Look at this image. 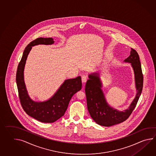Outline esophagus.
Listing matches in <instances>:
<instances>
[{"label":"esophagus","mask_w":156,"mask_h":156,"mask_svg":"<svg viewBox=\"0 0 156 156\" xmlns=\"http://www.w3.org/2000/svg\"><path fill=\"white\" fill-rule=\"evenodd\" d=\"M87 80H88V77L85 76V75H83L82 76V82L83 83H86V82L87 81Z\"/></svg>","instance_id":"34e87169"}]
</instances>
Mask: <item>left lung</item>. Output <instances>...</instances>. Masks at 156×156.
<instances>
[{"label": "left lung", "mask_w": 156, "mask_h": 156, "mask_svg": "<svg viewBox=\"0 0 156 156\" xmlns=\"http://www.w3.org/2000/svg\"><path fill=\"white\" fill-rule=\"evenodd\" d=\"M125 62L131 63L133 68L137 93L129 108L124 112L118 111L108 105L101 89L98 74L89 75V80L86 85L87 108L93 119L101 126L109 127L120 123L127 119L137 105L143 89V76L139 55L131 48L130 55Z\"/></svg>", "instance_id": "8db88e82"}]
</instances>
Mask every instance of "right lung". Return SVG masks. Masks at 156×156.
<instances>
[{
    "label": "right lung",
    "mask_w": 156,
    "mask_h": 156,
    "mask_svg": "<svg viewBox=\"0 0 156 156\" xmlns=\"http://www.w3.org/2000/svg\"><path fill=\"white\" fill-rule=\"evenodd\" d=\"M54 42L52 38H38L31 41L24 51L16 71V85L23 109L29 116L43 123H53L63 116L70 99L82 87L81 77L77 76L66 80L57 92L47 101L34 102L29 97L24 81V68L29 53L32 47L35 45L52 44Z\"/></svg>",
    "instance_id": "add662e5"
}]
</instances>
